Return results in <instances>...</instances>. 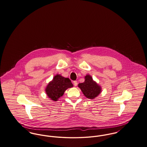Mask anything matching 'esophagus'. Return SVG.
Masks as SVG:
<instances>
[{
  "label": "esophagus",
  "instance_id": "1",
  "mask_svg": "<svg viewBox=\"0 0 147 147\" xmlns=\"http://www.w3.org/2000/svg\"><path fill=\"white\" fill-rule=\"evenodd\" d=\"M74 84L75 86H76L77 85V82L76 81H74Z\"/></svg>",
  "mask_w": 147,
  "mask_h": 147
}]
</instances>
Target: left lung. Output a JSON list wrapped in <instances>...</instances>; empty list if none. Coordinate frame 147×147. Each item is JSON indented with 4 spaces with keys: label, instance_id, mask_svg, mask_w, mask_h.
Listing matches in <instances>:
<instances>
[{
    "label": "left lung",
    "instance_id": "left-lung-1",
    "mask_svg": "<svg viewBox=\"0 0 147 147\" xmlns=\"http://www.w3.org/2000/svg\"><path fill=\"white\" fill-rule=\"evenodd\" d=\"M84 78V82L79 83L78 87L82 90L86 97L93 99L101 93V87L93 81V78L90 75H87Z\"/></svg>",
    "mask_w": 147,
    "mask_h": 147
}]
</instances>
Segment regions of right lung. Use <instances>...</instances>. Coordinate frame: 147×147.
Listing matches in <instances>:
<instances>
[{
  "label": "right lung",
  "instance_id": "obj_1",
  "mask_svg": "<svg viewBox=\"0 0 147 147\" xmlns=\"http://www.w3.org/2000/svg\"><path fill=\"white\" fill-rule=\"evenodd\" d=\"M72 87L73 84L69 78H65L57 74L48 84L45 90L49 98L53 101H57L59 98L63 96L66 90Z\"/></svg>",
  "mask_w": 147,
  "mask_h": 147
}]
</instances>
